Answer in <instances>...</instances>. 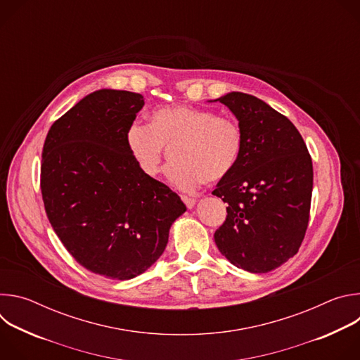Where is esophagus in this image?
I'll use <instances>...</instances> for the list:
<instances>
[{
  "instance_id": "1",
  "label": "esophagus",
  "mask_w": 360,
  "mask_h": 360,
  "mask_svg": "<svg viewBox=\"0 0 360 360\" xmlns=\"http://www.w3.org/2000/svg\"><path fill=\"white\" fill-rule=\"evenodd\" d=\"M182 198V200H184V203L186 205V208L188 210H192L193 207H195V205H196V199L195 198H189V196H181Z\"/></svg>"
}]
</instances>
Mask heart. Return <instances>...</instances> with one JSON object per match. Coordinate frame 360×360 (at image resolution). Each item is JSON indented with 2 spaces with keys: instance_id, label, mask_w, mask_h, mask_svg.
I'll use <instances>...</instances> for the list:
<instances>
[{
  "instance_id": "heart-1",
  "label": "heart",
  "mask_w": 360,
  "mask_h": 360,
  "mask_svg": "<svg viewBox=\"0 0 360 360\" xmlns=\"http://www.w3.org/2000/svg\"><path fill=\"white\" fill-rule=\"evenodd\" d=\"M127 146L139 171L157 176L167 149L174 164L167 169L168 181L181 191H193L202 182H218L236 167L242 148L240 125L207 110L172 105L155 110L149 125L132 124Z\"/></svg>"
}]
</instances>
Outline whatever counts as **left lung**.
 <instances>
[{"instance_id": "1", "label": "left lung", "mask_w": 360, "mask_h": 360, "mask_svg": "<svg viewBox=\"0 0 360 360\" xmlns=\"http://www.w3.org/2000/svg\"><path fill=\"white\" fill-rule=\"evenodd\" d=\"M238 120L243 148L235 169L212 192L228 202L215 232L225 258L250 274H266L299 250L309 221L312 160L296 127L265 101L243 92L218 99Z\"/></svg>"}]
</instances>
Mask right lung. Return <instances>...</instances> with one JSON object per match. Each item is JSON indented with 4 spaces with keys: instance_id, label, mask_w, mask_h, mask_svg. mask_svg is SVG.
<instances>
[{
    "instance_id": "right-lung-1",
    "label": "right lung",
    "mask_w": 360,
    "mask_h": 360,
    "mask_svg": "<svg viewBox=\"0 0 360 360\" xmlns=\"http://www.w3.org/2000/svg\"><path fill=\"white\" fill-rule=\"evenodd\" d=\"M141 94L102 88L48 131L41 192L51 226L75 261L128 281L158 261L172 224L186 211L167 185L145 176L127 146Z\"/></svg>"
}]
</instances>
